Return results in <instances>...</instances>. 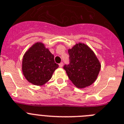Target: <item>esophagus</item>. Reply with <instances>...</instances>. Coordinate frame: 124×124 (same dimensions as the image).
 I'll list each match as a JSON object with an SVG mask.
<instances>
[{"instance_id":"34e87169","label":"esophagus","mask_w":124,"mask_h":124,"mask_svg":"<svg viewBox=\"0 0 124 124\" xmlns=\"http://www.w3.org/2000/svg\"><path fill=\"white\" fill-rule=\"evenodd\" d=\"M59 65L60 67H63V63H62V62H61V63H60V64H59Z\"/></svg>"}]
</instances>
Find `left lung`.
<instances>
[{
    "mask_svg": "<svg viewBox=\"0 0 124 124\" xmlns=\"http://www.w3.org/2000/svg\"><path fill=\"white\" fill-rule=\"evenodd\" d=\"M70 64L64 69L69 79L78 88H86L94 83L101 64L94 52L83 43H78L68 50Z\"/></svg>",
    "mask_w": 124,
    "mask_h": 124,
    "instance_id": "left-lung-1",
    "label": "left lung"
}]
</instances>
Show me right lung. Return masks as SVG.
I'll list each match as a JSON object with an SVG mask.
<instances>
[{"label": "right lung", "instance_id": "1", "mask_svg": "<svg viewBox=\"0 0 124 124\" xmlns=\"http://www.w3.org/2000/svg\"><path fill=\"white\" fill-rule=\"evenodd\" d=\"M59 67L55 63L54 55L42 42H36L24 54L22 71L30 83L42 86L47 83Z\"/></svg>", "mask_w": 124, "mask_h": 124}]
</instances>
